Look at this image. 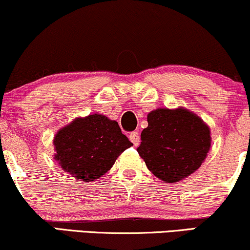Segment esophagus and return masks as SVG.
I'll return each instance as SVG.
<instances>
[{"label": "esophagus", "mask_w": 250, "mask_h": 250, "mask_svg": "<svg viewBox=\"0 0 250 250\" xmlns=\"http://www.w3.org/2000/svg\"><path fill=\"white\" fill-rule=\"evenodd\" d=\"M129 140L132 142V144H134L135 146H137V145L140 144V135H138V132L137 131L130 132V135H129Z\"/></svg>", "instance_id": "34e87169"}]
</instances>
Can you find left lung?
Wrapping results in <instances>:
<instances>
[{
	"label": "left lung",
	"mask_w": 250,
	"mask_h": 250,
	"mask_svg": "<svg viewBox=\"0 0 250 250\" xmlns=\"http://www.w3.org/2000/svg\"><path fill=\"white\" fill-rule=\"evenodd\" d=\"M137 152L150 172L167 183L200 168L211 146L209 125L190 110L158 108L147 114Z\"/></svg>",
	"instance_id": "8db88e82"
}]
</instances>
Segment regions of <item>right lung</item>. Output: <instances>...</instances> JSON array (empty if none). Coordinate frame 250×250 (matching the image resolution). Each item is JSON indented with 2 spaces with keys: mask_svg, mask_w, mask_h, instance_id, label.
<instances>
[{
  "mask_svg": "<svg viewBox=\"0 0 250 250\" xmlns=\"http://www.w3.org/2000/svg\"><path fill=\"white\" fill-rule=\"evenodd\" d=\"M53 144L60 166L84 182L108 172L120 154L132 145L118 122L102 114L75 119L56 132Z\"/></svg>",
  "mask_w": 250,
  "mask_h": 250,
  "instance_id": "1",
  "label": "right lung"
}]
</instances>
